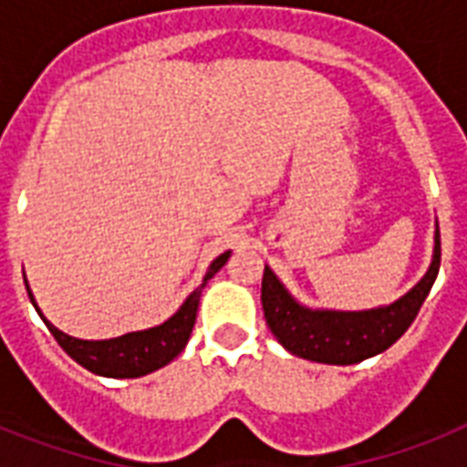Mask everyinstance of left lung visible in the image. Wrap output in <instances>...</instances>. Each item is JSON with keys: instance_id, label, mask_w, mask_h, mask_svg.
Returning a JSON list of instances; mask_svg holds the SVG:
<instances>
[{"instance_id": "1", "label": "left lung", "mask_w": 467, "mask_h": 467, "mask_svg": "<svg viewBox=\"0 0 467 467\" xmlns=\"http://www.w3.org/2000/svg\"><path fill=\"white\" fill-rule=\"evenodd\" d=\"M441 264V240L439 223L434 233V254L427 274L417 281L414 288L390 306L370 307V310H325V307L303 306L281 284V278L264 266L262 306L264 317L278 344L298 358L329 366H351L366 361L370 356L383 354L385 348L407 332L412 325L421 303L439 274Z\"/></svg>"}]
</instances>
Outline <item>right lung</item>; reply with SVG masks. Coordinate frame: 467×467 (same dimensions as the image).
Returning <instances> with one entry per match:
<instances>
[{"mask_svg":"<svg viewBox=\"0 0 467 467\" xmlns=\"http://www.w3.org/2000/svg\"><path fill=\"white\" fill-rule=\"evenodd\" d=\"M230 254H233V252L227 249V252H223V254L213 259L208 271H205L203 281H201V285H198L196 291L183 300L182 307H179L171 317L164 319L161 325L150 327V329H140V332L120 334V337H113V339H77V337L65 334L40 312L38 303H36L31 288H28L26 274L24 284L26 291H28V298H31L33 307H36V312L40 315V319L46 322V327L50 329V334H53L55 339H57V344H60L79 366H84V368L91 370V373H97V376L104 378H140L152 373V370L164 368L167 363H171L176 356L182 354L183 347H186V341H189L191 337V329H193V322H196V310L198 300H201V293H203L205 284L225 266Z\"/></svg>","mask_w":467,"mask_h":467,"instance_id":"add662e5","label":"right lung"}]
</instances>
